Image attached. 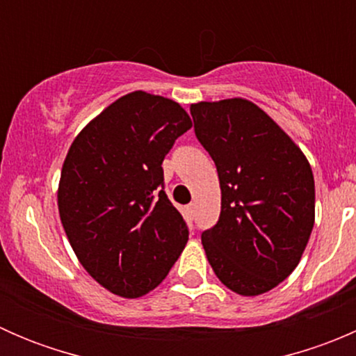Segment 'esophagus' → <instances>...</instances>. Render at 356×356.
Returning <instances> with one entry per match:
<instances>
[{
    "mask_svg": "<svg viewBox=\"0 0 356 356\" xmlns=\"http://www.w3.org/2000/svg\"><path fill=\"white\" fill-rule=\"evenodd\" d=\"M186 210H188L189 215H195V211H196V203H189L188 207H186Z\"/></svg>",
    "mask_w": 356,
    "mask_h": 356,
    "instance_id": "obj_1",
    "label": "esophagus"
}]
</instances>
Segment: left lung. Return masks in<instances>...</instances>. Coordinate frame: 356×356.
I'll return each instance as SVG.
<instances>
[{
  "mask_svg": "<svg viewBox=\"0 0 356 356\" xmlns=\"http://www.w3.org/2000/svg\"><path fill=\"white\" fill-rule=\"evenodd\" d=\"M195 134L215 161L220 217L201 234L215 275L257 296L296 268L315 220L308 160L254 103L243 98L191 105Z\"/></svg>",
  "mask_w": 356,
  "mask_h": 356,
  "instance_id": "1",
  "label": "left lung"
}]
</instances>
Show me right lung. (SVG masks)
Returning a JSON list of instances; mask_svg holds the SVG:
<instances>
[{"label":"right lung","instance_id":"obj_1","mask_svg":"<svg viewBox=\"0 0 356 356\" xmlns=\"http://www.w3.org/2000/svg\"><path fill=\"white\" fill-rule=\"evenodd\" d=\"M191 125L179 103L134 91L89 122L68 149L60 218L82 267L113 294L155 289L188 243L161 163Z\"/></svg>","mask_w":356,"mask_h":356}]
</instances>
